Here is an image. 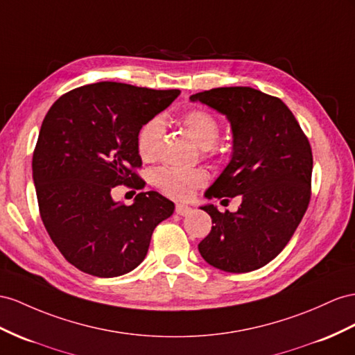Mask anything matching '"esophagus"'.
<instances>
[{
  "instance_id": "34e87169",
  "label": "esophagus",
  "mask_w": 355,
  "mask_h": 355,
  "mask_svg": "<svg viewBox=\"0 0 355 355\" xmlns=\"http://www.w3.org/2000/svg\"><path fill=\"white\" fill-rule=\"evenodd\" d=\"M175 213L180 214V216H187L192 213V208H190L189 205H184V204H177L175 205Z\"/></svg>"
}]
</instances>
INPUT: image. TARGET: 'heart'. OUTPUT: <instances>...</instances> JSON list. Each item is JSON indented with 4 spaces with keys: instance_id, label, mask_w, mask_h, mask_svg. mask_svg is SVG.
Listing matches in <instances>:
<instances>
[{
    "instance_id": "heart-1",
    "label": "heart",
    "mask_w": 355,
    "mask_h": 355,
    "mask_svg": "<svg viewBox=\"0 0 355 355\" xmlns=\"http://www.w3.org/2000/svg\"><path fill=\"white\" fill-rule=\"evenodd\" d=\"M181 125L192 136L199 147L208 154H216L217 139L220 135V123L217 118L202 107L189 109L180 118ZM163 136V121L154 116L141 125L136 135V150L145 162H153L157 157ZM207 172L201 168L180 169L174 166H163L154 172L153 181L163 193L178 201H186L199 187L207 184Z\"/></svg>"
}]
</instances>
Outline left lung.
<instances>
[{"label":"left lung","mask_w":355,"mask_h":355,"mask_svg":"<svg viewBox=\"0 0 355 355\" xmlns=\"http://www.w3.org/2000/svg\"><path fill=\"white\" fill-rule=\"evenodd\" d=\"M190 100L225 114L234 135L232 159L207 198H243L235 213L202 207L214 225L199 253L228 272L258 270L284 250L311 202V144L289 107L259 89L222 87Z\"/></svg>","instance_id":"8db88e82"}]
</instances>
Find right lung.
I'll list each match as a JSON object with an SVG mask.
<instances>
[{
	"mask_svg": "<svg viewBox=\"0 0 355 355\" xmlns=\"http://www.w3.org/2000/svg\"><path fill=\"white\" fill-rule=\"evenodd\" d=\"M178 94L97 83L62 94L44 116L33 153L40 217L61 255L87 275L116 277L138 267L154 228L174 213V202L153 190L132 205L115 202L111 190L145 187L136 135Z\"/></svg>",
	"mask_w": 355,
	"mask_h": 355,
	"instance_id": "right-lung-1",
	"label": "right lung"
}]
</instances>
